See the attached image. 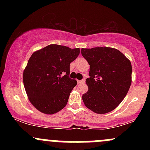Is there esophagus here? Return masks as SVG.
I'll list each match as a JSON object with an SVG mask.
<instances>
[{
    "instance_id": "1",
    "label": "esophagus",
    "mask_w": 150,
    "mask_h": 150,
    "mask_svg": "<svg viewBox=\"0 0 150 150\" xmlns=\"http://www.w3.org/2000/svg\"><path fill=\"white\" fill-rule=\"evenodd\" d=\"M85 82V79H82V80H77V83L78 84H84Z\"/></svg>"
}]
</instances>
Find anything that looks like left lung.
<instances>
[{
  "mask_svg": "<svg viewBox=\"0 0 150 150\" xmlns=\"http://www.w3.org/2000/svg\"><path fill=\"white\" fill-rule=\"evenodd\" d=\"M81 53L90 65L86 80L89 89L82 97L84 104L100 114L113 111L131 85L130 61L120 51L109 47L82 49Z\"/></svg>",
  "mask_w": 150,
  "mask_h": 150,
  "instance_id": "8db88e82",
  "label": "left lung"
}]
</instances>
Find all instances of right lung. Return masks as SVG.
<instances>
[{
  "instance_id": "obj_1",
  "label": "right lung",
  "mask_w": 150,
  "mask_h": 150,
  "mask_svg": "<svg viewBox=\"0 0 150 150\" xmlns=\"http://www.w3.org/2000/svg\"><path fill=\"white\" fill-rule=\"evenodd\" d=\"M80 49L51 44L32 53L23 73L29 99L41 112L53 114L68 103L77 81L70 78V64Z\"/></svg>"
}]
</instances>
